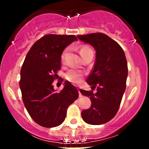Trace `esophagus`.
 I'll use <instances>...</instances> for the list:
<instances>
[{
  "label": "esophagus",
  "mask_w": 149,
  "mask_h": 149,
  "mask_svg": "<svg viewBox=\"0 0 149 149\" xmlns=\"http://www.w3.org/2000/svg\"><path fill=\"white\" fill-rule=\"evenodd\" d=\"M78 93H79V97H82V95H81V93H80V90L79 89H78Z\"/></svg>",
  "instance_id": "obj_1"
}]
</instances>
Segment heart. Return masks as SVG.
<instances>
[{
  "label": "heart",
  "instance_id": "1",
  "mask_svg": "<svg viewBox=\"0 0 149 149\" xmlns=\"http://www.w3.org/2000/svg\"><path fill=\"white\" fill-rule=\"evenodd\" d=\"M90 51H92V49L90 47H89L87 45H83L80 47V54L81 55V57H83L84 54H86L87 52H90ZM68 52V49H65V50L63 52L62 54H61V61H64L65 59V57H66V54ZM83 74L80 71H77V70L75 69H70L69 71H67V73L65 74V78L67 80H69L71 83H74V84H78L81 82L82 78H83Z\"/></svg>",
  "mask_w": 149,
  "mask_h": 149
}]
</instances>
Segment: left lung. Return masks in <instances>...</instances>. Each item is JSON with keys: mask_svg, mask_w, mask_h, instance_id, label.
<instances>
[{"mask_svg": "<svg viewBox=\"0 0 149 149\" xmlns=\"http://www.w3.org/2000/svg\"><path fill=\"white\" fill-rule=\"evenodd\" d=\"M81 41L91 45L96 51L94 69L87 79L92 90H80L90 97L92 105L81 112L83 120L90 125H102L111 120L120 105L126 88L128 69L123 49L106 34L96 33L78 36Z\"/></svg>", "mask_w": 149, "mask_h": 149, "instance_id": "1", "label": "left lung"}]
</instances>
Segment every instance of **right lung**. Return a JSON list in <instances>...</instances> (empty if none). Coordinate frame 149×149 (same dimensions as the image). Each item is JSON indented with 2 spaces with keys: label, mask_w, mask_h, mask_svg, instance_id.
Masks as SVG:
<instances>
[{
  "label": "right lung",
  "mask_w": 149,
  "mask_h": 149,
  "mask_svg": "<svg viewBox=\"0 0 149 149\" xmlns=\"http://www.w3.org/2000/svg\"><path fill=\"white\" fill-rule=\"evenodd\" d=\"M76 40L74 35L44 36L32 45L22 66L19 87L24 104L31 118L42 127L62 123L69 106L78 97L76 88L69 81L60 92L52 85L63 51Z\"/></svg>",
  "instance_id": "right-lung-1"
}]
</instances>
